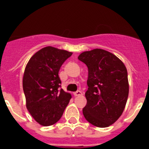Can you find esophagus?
<instances>
[{
	"label": "esophagus",
	"mask_w": 149,
	"mask_h": 149,
	"mask_svg": "<svg viewBox=\"0 0 149 149\" xmlns=\"http://www.w3.org/2000/svg\"><path fill=\"white\" fill-rule=\"evenodd\" d=\"M73 95L75 96V97H79V96H81L82 95V92L81 91H77V92H75L74 93H73Z\"/></svg>",
	"instance_id": "esophagus-1"
}]
</instances>
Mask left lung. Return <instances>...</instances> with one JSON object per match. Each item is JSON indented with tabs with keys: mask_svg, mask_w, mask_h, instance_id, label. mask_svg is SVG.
I'll use <instances>...</instances> for the list:
<instances>
[{
	"mask_svg": "<svg viewBox=\"0 0 149 149\" xmlns=\"http://www.w3.org/2000/svg\"><path fill=\"white\" fill-rule=\"evenodd\" d=\"M78 59L88 68L84 118L96 127H108L120 118L127 103V69L115 55L101 49L84 52Z\"/></svg>",
	"mask_w": 149,
	"mask_h": 149,
	"instance_id": "obj_1",
	"label": "left lung"
}]
</instances>
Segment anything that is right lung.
I'll return each instance as SVG.
<instances>
[{
    "instance_id": "add662e5",
    "label": "right lung",
    "mask_w": 149,
    "mask_h": 149,
    "mask_svg": "<svg viewBox=\"0 0 149 149\" xmlns=\"http://www.w3.org/2000/svg\"><path fill=\"white\" fill-rule=\"evenodd\" d=\"M72 52L47 46L34 54L23 76L26 107L42 126L54 125L61 118L72 96L60 87L58 71Z\"/></svg>"
}]
</instances>
